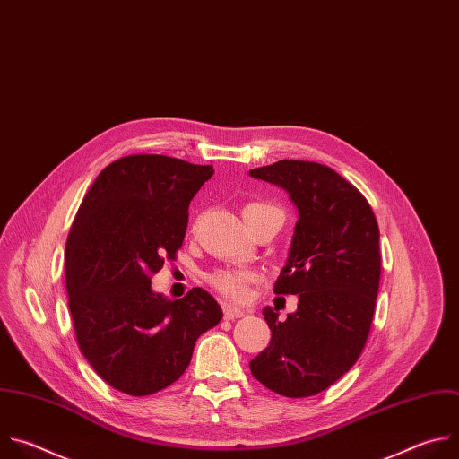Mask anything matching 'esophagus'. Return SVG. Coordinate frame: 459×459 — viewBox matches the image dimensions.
<instances>
[{
    "instance_id": "esophagus-1",
    "label": "esophagus",
    "mask_w": 459,
    "mask_h": 459,
    "mask_svg": "<svg viewBox=\"0 0 459 459\" xmlns=\"http://www.w3.org/2000/svg\"><path fill=\"white\" fill-rule=\"evenodd\" d=\"M246 313L242 309H237V307H231V306H226L224 307V318L226 320H237V318H242Z\"/></svg>"
}]
</instances>
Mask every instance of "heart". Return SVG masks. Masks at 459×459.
Returning a JSON list of instances; mask_svg holds the SVG:
<instances>
[{"label": "heart", "mask_w": 459, "mask_h": 459, "mask_svg": "<svg viewBox=\"0 0 459 459\" xmlns=\"http://www.w3.org/2000/svg\"><path fill=\"white\" fill-rule=\"evenodd\" d=\"M262 213H273L282 217L281 210L274 208L273 204L267 203H249L244 206V217H253V215H262ZM255 281V273L251 271H240V269H219L208 274V282L210 286L224 295L226 299H231L235 302H242L247 297L249 284Z\"/></svg>", "instance_id": "b5f03b06"}]
</instances>
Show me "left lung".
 <instances>
[{
	"instance_id": "1",
	"label": "left lung",
	"mask_w": 459,
	"mask_h": 459,
	"mask_svg": "<svg viewBox=\"0 0 459 459\" xmlns=\"http://www.w3.org/2000/svg\"><path fill=\"white\" fill-rule=\"evenodd\" d=\"M249 173L282 186L299 208L273 290L297 295L299 309L286 320L264 309L271 342L249 369L273 393L315 396L352 368L369 338L382 274L378 222L368 199L325 164L279 160Z\"/></svg>"
}]
</instances>
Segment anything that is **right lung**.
<instances>
[{
    "label": "right lung",
    "instance_id": "add662e5",
    "mask_svg": "<svg viewBox=\"0 0 459 459\" xmlns=\"http://www.w3.org/2000/svg\"><path fill=\"white\" fill-rule=\"evenodd\" d=\"M213 166L139 153L108 164L72 222L65 282L75 340L114 389L148 396L185 375L197 338L222 318L217 300L194 288L166 300L152 277L185 240L188 208Z\"/></svg>",
    "mask_w": 459,
    "mask_h": 459
}]
</instances>
